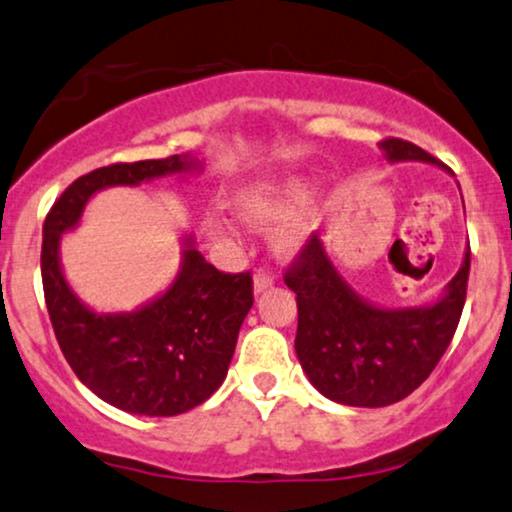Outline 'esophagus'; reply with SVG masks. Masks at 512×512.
<instances>
[{
	"label": "esophagus",
	"mask_w": 512,
	"mask_h": 512,
	"mask_svg": "<svg viewBox=\"0 0 512 512\" xmlns=\"http://www.w3.org/2000/svg\"><path fill=\"white\" fill-rule=\"evenodd\" d=\"M272 284H275V275H272V272L256 270V275H254V294H261V291L272 287Z\"/></svg>",
	"instance_id": "34e87169"
}]
</instances>
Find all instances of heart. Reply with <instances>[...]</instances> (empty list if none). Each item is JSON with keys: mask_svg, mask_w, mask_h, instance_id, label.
Here are the masks:
<instances>
[{"mask_svg": "<svg viewBox=\"0 0 512 512\" xmlns=\"http://www.w3.org/2000/svg\"><path fill=\"white\" fill-rule=\"evenodd\" d=\"M230 209L249 225H268L282 217L272 240L284 254H294L315 235L322 218V199L310 192L305 178L277 176L240 185L230 195Z\"/></svg>", "mask_w": 512, "mask_h": 512, "instance_id": "b5f03b06", "label": "heart"}]
</instances>
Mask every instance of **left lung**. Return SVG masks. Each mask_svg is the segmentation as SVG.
<instances>
[{"label":"left lung","instance_id":"8db88e82","mask_svg":"<svg viewBox=\"0 0 512 512\" xmlns=\"http://www.w3.org/2000/svg\"><path fill=\"white\" fill-rule=\"evenodd\" d=\"M388 162L440 159L400 138L378 143ZM449 171V169H447ZM470 272V247L435 303L381 308L343 280L327 247L313 235L284 275L296 294V355L324 397L348 407H388L414 393L437 367L459 327Z\"/></svg>","mask_w":512,"mask_h":512}]
</instances>
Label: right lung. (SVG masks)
<instances>
[{"label": "right lung", "mask_w": 512, "mask_h": 512, "mask_svg": "<svg viewBox=\"0 0 512 512\" xmlns=\"http://www.w3.org/2000/svg\"><path fill=\"white\" fill-rule=\"evenodd\" d=\"M202 167L190 152L101 167L79 176L44 221L42 284L53 334L79 381L129 414L178 416L216 393L254 305L251 277L216 270L195 249L192 235H183L181 268L162 294L129 313H96L65 280L61 240L77 228L96 192Z\"/></svg>", "instance_id": "obj_1"}]
</instances>
